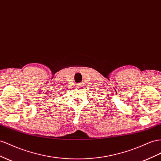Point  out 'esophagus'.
Wrapping results in <instances>:
<instances>
[{
  "instance_id": "obj_1",
  "label": "esophagus",
  "mask_w": 161,
  "mask_h": 161,
  "mask_svg": "<svg viewBox=\"0 0 161 161\" xmlns=\"http://www.w3.org/2000/svg\"><path fill=\"white\" fill-rule=\"evenodd\" d=\"M82 86V84H79V85H78V86H77V87L78 88H80Z\"/></svg>"
}]
</instances>
